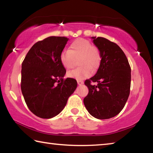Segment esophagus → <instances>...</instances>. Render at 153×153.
<instances>
[{
  "instance_id": "esophagus-1",
  "label": "esophagus",
  "mask_w": 153,
  "mask_h": 153,
  "mask_svg": "<svg viewBox=\"0 0 153 153\" xmlns=\"http://www.w3.org/2000/svg\"><path fill=\"white\" fill-rule=\"evenodd\" d=\"M77 84L78 85H82L83 84H84V82L82 81V80H77Z\"/></svg>"
}]
</instances>
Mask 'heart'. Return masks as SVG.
<instances>
[{
  "instance_id": "b5f03b06",
  "label": "heart",
  "mask_w": 153,
  "mask_h": 153,
  "mask_svg": "<svg viewBox=\"0 0 153 153\" xmlns=\"http://www.w3.org/2000/svg\"><path fill=\"white\" fill-rule=\"evenodd\" d=\"M79 59L80 67L67 73V76L77 80H82L89 77L92 70L98 69L100 63V53L97 48L93 46L89 40L78 38L72 42L69 50L62 51L59 60L65 69L69 70L73 68L75 60Z\"/></svg>"
}]
</instances>
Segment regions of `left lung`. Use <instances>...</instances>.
<instances>
[{
  "label": "left lung",
  "instance_id": "obj_1",
  "mask_svg": "<svg viewBox=\"0 0 153 153\" xmlns=\"http://www.w3.org/2000/svg\"><path fill=\"white\" fill-rule=\"evenodd\" d=\"M100 53V66L84 84L88 94L84 98L86 109L98 120H107L121 112L128 100L131 86V67L117 44L102 37H92ZM97 82V85H92Z\"/></svg>",
  "mask_w": 153,
  "mask_h": 153
}]
</instances>
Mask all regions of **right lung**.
<instances>
[{
  "label": "right lung",
  "instance_id": "1",
  "mask_svg": "<svg viewBox=\"0 0 153 153\" xmlns=\"http://www.w3.org/2000/svg\"><path fill=\"white\" fill-rule=\"evenodd\" d=\"M68 38L51 36L38 41L22 65L21 89L29 109L40 118L60 113L77 88L74 78L63 77L66 70L59 60Z\"/></svg>",
  "mask_w": 153,
  "mask_h": 153
}]
</instances>
